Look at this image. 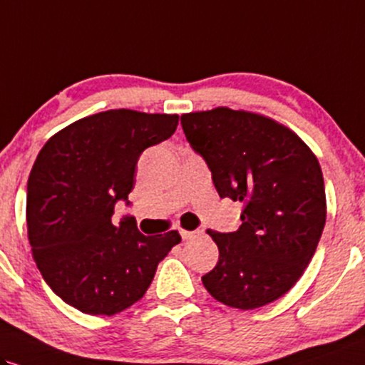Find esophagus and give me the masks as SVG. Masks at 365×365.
<instances>
[{"instance_id": "1", "label": "esophagus", "mask_w": 365, "mask_h": 365, "mask_svg": "<svg viewBox=\"0 0 365 365\" xmlns=\"http://www.w3.org/2000/svg\"><path fill=\"white\" fill-rule=\"evenodd\" d=\"M179 233H181L182 240H190V238H192V237H196V235H197V233H200V232H187V230H179Z\"/></svg>"}]
</instances>
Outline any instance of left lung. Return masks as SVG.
I'll list each match as a JSON object with an SVG mask.
<instances>
[{"instance_id": "1", "label": "left lung", "mask_w": 365, "mask_h": 365, "mask_svg": "<svg viewBox=\"0 0 365 365\" xmlns=\"http://www.w3.org/2000/svg\"><path fill=\"white\" fill-rule=\"evenodd\" d=\"M181 127L220 197L244 205L237 232L208 230L220 257L201 281L227 307H265L303 276L325 228L318 159L291 130L249 111L187 113Z\"/></svg>"}]
</instances>
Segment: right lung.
Masks as SVG:
<instances>
[{
    "label": "right lung",
    "instance_id": "add662e5",
    "mask_svg": "<svg viewBox=\"0 0 365 365\" xmlns=\"http://www.w3.org/2000/svg\"><path fill=\"white\" fill-rule=\"evenodd\" d=\"M178 115L110 110L53 135L31 168L26 225L35 262L64 303L86 314L123 312L142 299L181 235L145 237L115 225V205L135 186L145 148L173 137Z\"/></svg>",
    "mask_w": 365,
    "mask_h": 365
}]
</instances>
